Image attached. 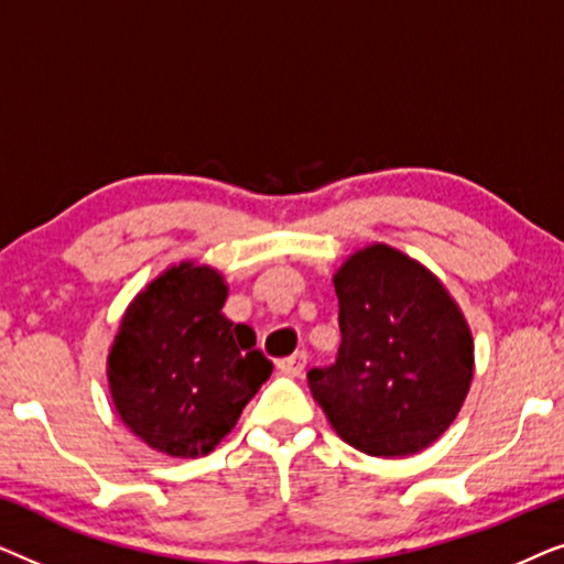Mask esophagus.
Returning <instances> with one entry per match:
<instances>
[{
  "instance_id": "34e87169",
  "label": "esophagus",
  "mask_w": 564,
  "mask_h": 564,
  "mask_svg": "<svg viewBox=\"0 0 564 564\" xmlns=\"http://www.w3.org/2000/svg\"><path fill=\"white\" fill-rule=\"evenodd\" d=\"M305 365H307V351H295V354H292V357L282 359L276 367H280V372H284V375L300 377V375L305 372Z\"/></svg>"
}]
</instances>
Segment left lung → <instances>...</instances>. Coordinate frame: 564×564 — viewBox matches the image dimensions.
<instances>
[{
  "label": "left lung",
  "mask_w": 564,
  "mask_h": 564,
  "mask_svg": "<svg viewBox=\"0 0 564 564\" xmlns=\"http://www.w3.org/2000/svg\"><path fill=\"white\" fill-rule=\"evenodd\" d=\"M341 346L307 372L336 434L372 457L426 449L457 419L473 380V336L442 282L369 246L334 276Z\"/></svg>",
  "instance_id": "obj_1"
}]
</instances>
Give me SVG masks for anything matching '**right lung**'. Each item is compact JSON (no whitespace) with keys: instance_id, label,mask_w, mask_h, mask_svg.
<instances>
[{"instance_id":"add662e5","label":"right lung","mask_w":564,"mask_h":564,"mask_svg":"<svg viewBox=\"0 0 564 564\" xmlns=\"http://www.w3.org/2000/svg\"><path fill=\"white\" fill-rule=\"evenodd\" d=\"M223 303L215 269H169L130 305L110 351L120 419L172 457L210 452L274 369L249 326L223 318Z\"/></svg>"}]
</instances>
